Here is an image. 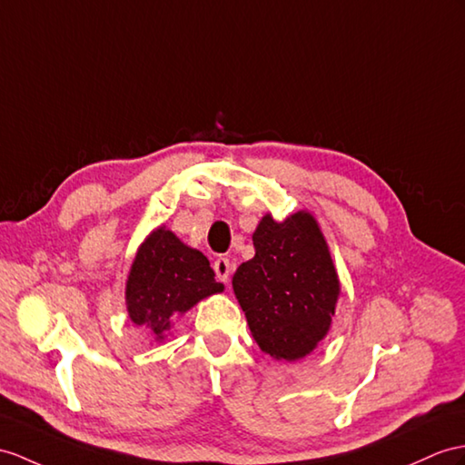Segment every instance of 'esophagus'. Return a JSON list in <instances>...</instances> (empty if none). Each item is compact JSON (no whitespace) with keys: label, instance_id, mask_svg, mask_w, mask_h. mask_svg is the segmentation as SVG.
Segmentation results:
<instances>
[{"label":"esophagus","instance_id":"esophagus-1","mask_svg":"<svg viewBox=\"0 0 465 465\" xmlns=\"http://www.w3.org/2000/svg\"><path fill=\"white\" fill-rule=\"evenodd\" d=\"M213 268H214V274H217V280L229 282V278H231V262H229V260L217 258V260H214Z\"/></svg>","mask_w":465,"mask_h":465}]
</instances>
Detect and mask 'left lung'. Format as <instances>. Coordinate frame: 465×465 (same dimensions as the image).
Returning <instances> with one entry per match:
<instances>
[{"instance_id": "left-lung-1", "label": "left lung", "mask_w": 465, "mask_h": 465, "mask_svg": "<svg viewBox=\"0 0 465 465\" xmlns=\"http://www.w3.org/2000/svg\"><path fill=\"white\" fill-rule=\"evenodd\" d=\"M252 242L254 258L232 276L234 296L264 353L303 359L330 331L341 292L320 224L308 211L282 223L264 214Z\"/></svg>"}]
</instances>
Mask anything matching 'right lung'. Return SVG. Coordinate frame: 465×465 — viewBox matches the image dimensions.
Listing matches in <instances>:
<instances>
[{"label":"right lung","mask_w":465,"mask_h":465,"mask_svg":"<svg viewBox=\"0 0 465 465\" xmlns=\"http://www.w3.org/2000/svg\"><path fill=\"white\" fill-rule=\"evenodd\" d=\"M223 290L207 256L160 226L142 242L132 262L126 282L128 315L162 341L177 315Z\"/></svg>","instance_id":"right-lung-1"}]
</instances>
